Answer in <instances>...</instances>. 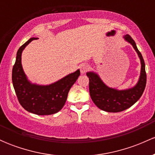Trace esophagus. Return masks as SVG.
Here are the masks:
<instances>
[{"mask_svg": "<svg viewBox=\"0 0 155 155\" xmlns=\"http://www.w3.org/2000/svg\"><path fill=\"white\" fill-rule=\"evenodd\" d=\"M88 69L89 66L87 64H82V65H81V66H80V71H81V73L82 74H85V73L87 71Z\"/></svg>", "mask_w": 155, "mask_h": 155, "instance_id": "obj_1", "label": "esophagus"}]
</instances>
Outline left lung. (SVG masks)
Listing matches in <instances>:
<instances>
[{
	"mask_svg": "<svg viewBox=\"0 0 155 155\" xmlns=\"http://www.w3.org/2000/svg\"><path fill=\"white\" fill-rule=\"evenodd\" d=\"M124 38L125 41L132 44L139 57L141 64L140 78L136 86L125 90H118L106 86L95 73H87L90 80L89 90L90 97L94 104L105 111L120 112L132 106L141 97L147 84V74L143 57L130 35L127 34Z\"/></svg>",
	"mask_w": 155,
	"mask_h": 155,
	"instance_id": "8db88e82",
	"label": "left lung"
}]
</instances>
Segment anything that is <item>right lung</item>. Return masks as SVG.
Listing matches in <instances>:
<instances>
[{
	"instance_id": "1",
	"label": "right lung",
	"mask_w": 155,
	"mask_h": 155,
	"mask_svg": "<svg viewBox=\"0 0 155 155\" xmlns=\"http://www.w3.org/2000/svg\"><path fill=\"white\" fill-rule=\"evenodd\" d=\"M37 38H30L17 51L12 69V82L19 104L26 111L37 115H50L60 111L63 107L69 90L80 75V71L77 70L46 86L30 82L22 69L21 56L26 46Z\"/></svg>"
}]
</instances>
